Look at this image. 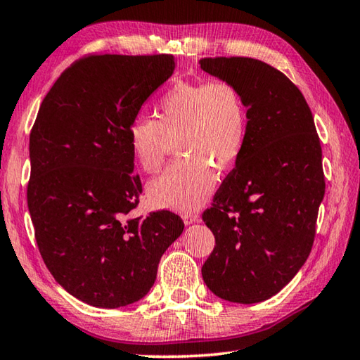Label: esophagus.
I'll list each match as a JSON object with an SVG mask.
<instances>
[{"mask_svg": "<svg viewBox=\"0 0 360 360\" xmlns=\"http://www.w3.org/2000/svg\"><path fill=\"white\" fill-rule=\"evenodd\" d=\"M199 214L197 212H193V211H186L185 214H183V222H185L186 225H191L194 222H199Z\"/></svg>", "mask_w": 360, "mask_h": 360, "instance_id": "34e87169", "label": "esophagus"}]
</instances>
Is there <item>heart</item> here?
<instances>
[{
  "label": "heart",
  "instance_id": "obj_1",
  "mask_svg": "<svg viewBox=\"0 0 360 360\" xmlns=\"http://www.w3.org/2000/svg\"><path fill=\"white\" fill-rule=\"evenodd\" d=\"M153 118L129 124L131 155L144 172L163 165L167 138L183 157L153 179L148 193L158 207L193 210L208 199L217 175L212 166L230 169L244 150L248 115L244 96L230 80L212 79L177 82L160 98Z\"/></svg>",
  "mask_w": 360,
  "mask_h": 360
}]
</instances>
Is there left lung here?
I'll return each instance as SVG.
<instances>
[{
  "label": "left lung",
  "instance_id": "1",
  "mask_svg": "<svg viewBox=\"0 0 360 360\" xmlns=\"http://www.w3.org/2000/svg\"><path fill=\"white\" fill-rule=\"evenodd\" d=\"M199 63L239 88L248 115L244 150L202 214L216 239L202 276L219 298L259 303L311 253L325 195L320 139L304 96L281 71L250 57Z\"/></svg>",
  "mask_w": 360,
  "mask_h": 360
}]
</instances>
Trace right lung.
<instances>
[{
  "instance_id": "add662e5",
  "label": "right lung",
  "mask_w": 360,
  "mask_h": 360,
  "mask_svg": "<svg viewBox=\"0 0 360 360\" xmlns=\"http://www.w3.org/2000/svg\"><path fill=\"white\" fill-rule=\"evenodd\" d=\"M174 70L171 54L86 56L62 72L37 115L27 185L35 240L54 280L86 304L141 300L185 229L166 210L129 217L143 193L129 124Z\"/></svg>"
}]
</instances>
